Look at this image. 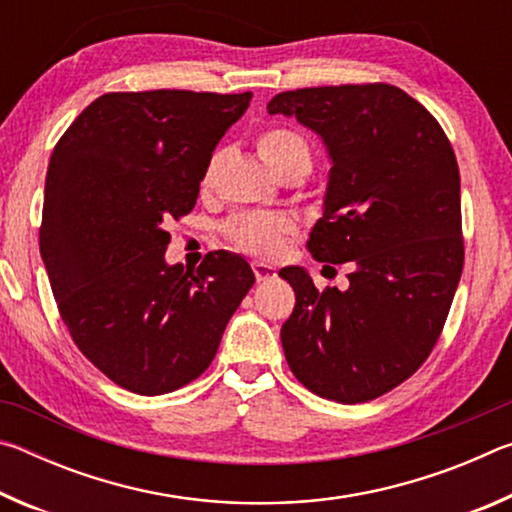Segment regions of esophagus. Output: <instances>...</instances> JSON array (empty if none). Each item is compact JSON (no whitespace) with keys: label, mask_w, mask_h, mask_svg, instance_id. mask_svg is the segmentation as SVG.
<instances>
[{"label":"esophagus","mask_w":512,"mask_h":512,"mask_svg":"<svg viewBox=\"0 0 512 512\" xmlns=\"http://www.w3.org/2000/svg\"><path fill=\"white\" fill-rule=\"evenodd\" d=\"M253 273L257 277V282H271L273 277L277 275L275 268L264 264V262H253Z\"/></svg>","instance_id":"1"}]
</instances>
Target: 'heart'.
Returning <instances> with one entry per match:
<instances>
[{
    "label": "heart",
    "instance_id": "heart-1",
    "mask_svg": "<svg viewBox=\"0 0 512 512\" xmlns=\"http://www.w3.org/2000/svg\"><path fill=\"white\" fill-rule=\"evenodd\" d=\"M257 151L275 173H282L293 164H309L307 140L287 126L264 128L257 135ZM223 232L244 253L275 259L287 250L289 241L298 235V223L289 214L244 212L225 221Z\"/></svg>",
    "mask_w": 512,
    "mask_h": 512
}]
</instances>
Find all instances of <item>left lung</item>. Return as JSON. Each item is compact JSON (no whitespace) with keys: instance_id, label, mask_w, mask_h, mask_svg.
<instances>
[{"instance_id":"obj_1","label":"left lung","mask_w":512,"mask_h":512,"mask_svg":"<svg viewBox=\"0 0 512 512\" xmlns=\"http://www.w3.org/2000/svg\"><path fill=\"white\" fill-rule=\"evenodd\" d=\"M268 112L293 115L325 140L332 173L307 246L318 262H352L348 291L316 289L302 268H282L296 291L284 357L325 400H375L427 361L461 280L454 149L438 119L388 83L280 92Z\"/></svg>"}]
</instances>
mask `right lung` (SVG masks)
I'll return each instance as SVG.
<instances>
[{
	"label": "right lung",
	"instance_id": "right-lung-1",
	"mask_svg": "<svg viewBox=\"0 0 512 512\" xmlns=\"http://www.w3.org/2000/svg\"><path fill=\"white\" fill-rule=\"evenodd\" d=\"M253 92H108L51 153L40 255L69 336L137 395H164L210 368L255 284L214 250L196 271L164 264L169 221L194 210L214 146Z\"/></svg>",
	"mask_w": 512,
	"mask_h": 512
}]
</instances>
